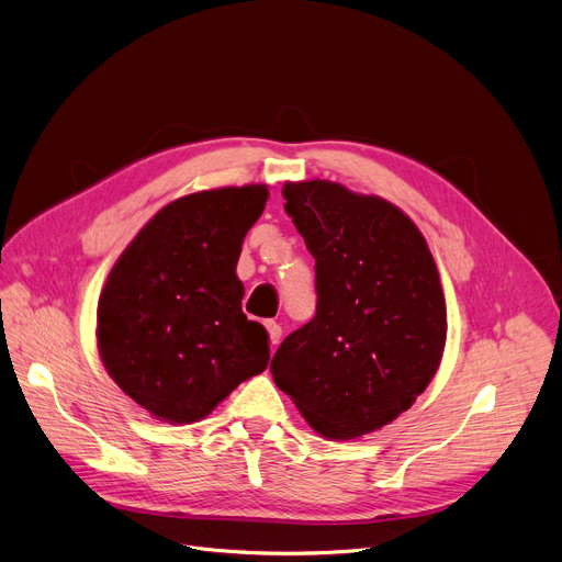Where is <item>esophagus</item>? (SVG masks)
Listing matches in <instances>:
<instances>
[{"label": "esophagus", "mask_w": 562, "mask_h": 562, "mask_svg": "<svg viewBox=\"0 0 562 562\" xmlns=\"http://www.w3.org/2000/svg\"><path fill=\"white\" fill-rule=\"evenodd\" d=\"M266 328H268V336H270V342L277 347L279 342H281V336H283V331H281V326L277 324V322H266Z\"/></svg>", "instance_id": "esophagus-1"}]
</instances>
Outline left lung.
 Masks as SVG:
<instances>
[{
	"mask_svg": "<svg viewBox=\"0 0 562 562\" xmlns=\"http://www.w3.org/2000/svg\"><path fill=\"white\" fill-rule=\"evenodd\" d=\"M315 258V317L272 358L274 383L315 434L356 440L406 413L447 342L438 266L417 224L376 194L324 181L283 186Z\"/></svg>",
	"mask_w": 562,
	"mask_h": 562,
	"instance_id": "left-lung-1",
	"label": "left lung"
}]
</instances>
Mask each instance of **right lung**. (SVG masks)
Wrapping results in <instances>:
<instances>
[{"label": "right lung", "mask_w": 562, "mask_h": 562, "mask_svg": "<svg viewBox=\"0 0 562 562\" xmlns=\"http://www.w3.org/2000/svg\"><path fill=\"white\" fill-rule=\"evenodd\" d=\"M266 183L200 190L162 206L126 245L99 294L97 349L154 419L192 424L268 368V331L243 313V240Z\"/></svg>", "instance_id": "add662e5"}]
</instances>
